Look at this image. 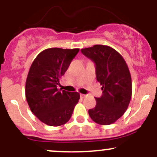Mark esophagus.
Masks as SVG:
<instances>
[{
    "mask_svg": "<svg viewBox=\"0 0 157 157\" xmlns=\"http://www.w3.org/2000/svg\"><path fill=\"white\" fill-rule=\"evenodd\" d=\"M86 94H80V97L81 98H84V97H86Z\"/></svg>",
    "mask_w": 157,
    "mask_h": 157,
    "instance_id": "1",
    "label": "esophagus"
}]
</instances>
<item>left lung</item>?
<instances>
[{
	"mask_svg": "<svg viewBox=\"0 0 157 157\" xmlns=\"http://www.w3.org/2000/svg\"><path fill=\"white\" fill-rule=\"evenodd\" d=\"M81 52L94 63L97 80L102 85V94L95 98L96 106L89 110L90 117L100 125H111L130 103L132 83L128 67L122 55L110 46L94 45Z\"/></svg>",
	"mask_w": 157,
	"mask_h": 157,
	"instance_id": "1",
	"label": "left lung"
}]
</instances>
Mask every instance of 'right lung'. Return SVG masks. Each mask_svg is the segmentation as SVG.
Segmentation results:
<instances>
[{"label": "right lung", "mask_w": 157, "mask_h": 157, "mask_svg": "<svg viewBox=\"0 0 157 157\" xmlns=\"http://www.w3.org/2000/svg\"><path fill=\"white\" fill-rule=\"evenodd\" d=\"M79 50L47 48L36 57L29 68L25 89L27 102L32 112L46 125L66 124L80 100L78 92L57 89Z\"/></svg>", "instance_id": "right-lung-1"}]
</instances>
